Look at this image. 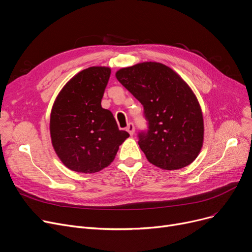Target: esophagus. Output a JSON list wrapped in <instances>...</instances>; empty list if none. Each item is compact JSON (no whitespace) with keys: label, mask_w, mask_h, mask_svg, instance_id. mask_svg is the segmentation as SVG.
<instances>
[{"label":"esophagus","mask_w":252,"mask_h":252,"mask_svg":"<svg viewBox=\"0 0 252 252\" xmlns=\"http://www.w3.org/2000/svg\"><path fill=\"white\" fill-rule=\"evenodd\" d=\"M126 130L129 133L130 136H133L135 134V126L133 123H128L126 126Z\"/></svg>","instance_id":"obj_1"}]
</instances>
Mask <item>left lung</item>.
Here are the masks:
<instances>
[{
	"mask_svg": "<svg viewBox=\"0 0 252 252\" xmlns=\"http://www.w3.org/2000/svg\"><path fill=\"white\" fill-rule=\"evenodd\" d=\"M115 76L143 105L147 129L138 134V144L149 162L167 170L192 163L201 150L204 127L189 86L157 62L122 68Z\"/></svg>",
	"mask_w": 252,
	"mask_h": 252,
	"instance_id": "1",
	"label": "left lung"
}]
</instances>
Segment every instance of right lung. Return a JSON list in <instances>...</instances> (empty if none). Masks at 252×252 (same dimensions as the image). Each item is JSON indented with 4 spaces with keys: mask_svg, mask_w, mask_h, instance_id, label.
Returning <instances> with one entry per match:
<instances>
[{
    "mask_svg": "<svg viewBox=\"0 0 252 252\" xmlns=\"http://www.w3.org/2000/svg\"><path fill=\"white\" fill-rule=\"evenodd\" d=\"M110 72L99 66L81 71L64 86L53 105V147L64 165L77 173L93 174L108 166L129 136L118 128L111 111L101 106Z\"/></svg>",
    "mask_w": 252,
    "mask_h": 252,
    "instance_id": "1",
    "label": "right lung"
}]
</instances>
